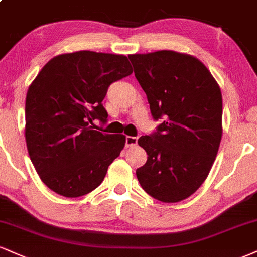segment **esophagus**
<instances>
[{
	"mask_svg": "<svg viewBox=\"0 0 257 257\" xmlns=\"http://www.w3.org/2000/svg\"><path fill=\"white\" fill-rule=\"evenodd\" d=\"M138 144V138L135 137H126L125 138V146L133 147Z\"/></svg>",
	"mask_w": 257,
	"mask_h": 257,
	"instance_id": "34e87169",
	"label": "esophagus"
}]
</instances>
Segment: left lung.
I'll return each mask as SVG.
<instances>
[{"label": "left lung", "mask_w": 257, "mask_h": 257, "mask_svg": "<svg viewBox=\"0 0 257 257\" xmlns=\"http://www.w3.org/2000/svg\"><path fill=\"white\" fill-rule=\"evenodd\" d=\"M151 113L164 119L138 140L147 162L137 170L142 189L166 203L201 187L217 157L222 134V97L207 67L172 50L129 55Z\"/></svg>", "instance_id": "obj_1"}]
</instances>
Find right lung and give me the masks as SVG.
<instances>
[{"mask_svg": "<svg viewBox=\"0 0 257 257\" xmlns=\"http://www.w3.org/2000/svg\"><path fill=\"white\" fill-rule=\"evenodd\" d=\"M124 55L76 51L51 58L27 91L25 138L46 187L66 197L91 193L125 145L122 134L94 131L106 122L103 99L112 82L131 75Z\"/></svg>", "mask_w": 257, "mask_h": 257, "instance_id": "1", "label": "right lung"}]
</instances>
